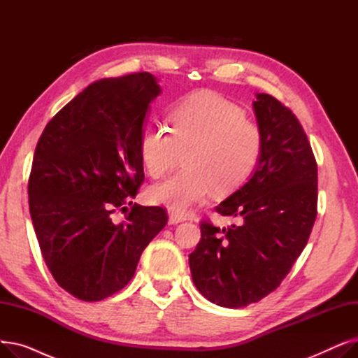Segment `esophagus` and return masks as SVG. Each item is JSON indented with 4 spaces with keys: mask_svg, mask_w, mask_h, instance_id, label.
I'll return each mask as SVG.
<instances>
[{
    "mask_svg": "<svg viewBox=\"0 0 358 358\" xmlns=\"http://www.w3.org/2000/svg\"><path fill=\"white\" fill-rule=\"evenodd\" d=\"M184 220H187V217H185L184 215H181V213L171 212V213L168 215V223H169V224H177V223H181V222H184Z\"/></svg>",
    "mask_w": 358,
    "mask_h": 358,
    "instance_id": "1",
    "label": "esophagus"
}]
</instances>
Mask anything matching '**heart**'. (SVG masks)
<instances>
[{"instance_id": "1", "label": "heart", "mask_w": 358, "mask_h": 358, "mask_svg": "<svg viewBox=\"0 0 358 358\" xmlns=\"http://www.w3.org/2000/svg\"><path fill=\"white\" fill-rule=\"evenodd\" d=\"M182 152L184 169L148 192L150 203L177 213L201 204L213 187L228 193L245 181L259 158L261 135L239 106L213 91H197L169 113V131L148 127L139 141L152 178L165 177Z\"/></svg>"}]
</instances>
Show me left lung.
Here are the masks:
<instances>
[{"instance_id": "obj_1", "label": "left lung", "mask_w": 358, "mask_h": 358, "mask_svg": "<svg viewBox=\"0 0 358 358\" xmlns=\"http://www.w3.org/2000/svg\"><path fill=\"white\" fill-rule=\"evenodd\" d=\"M261 152L251 178L216 212L231 228L201 222L190 254L197 290L212 303L243 308L274 292L306 247L316 219L317 166L302 124L270 94L252 103Z\"/></svg>"}]
</instances>
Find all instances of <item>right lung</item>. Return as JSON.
<instances>
[{
	"mask_svg": "<svg viewBox=\"0 0 358 358\" xmlns=\"http://www.w3.org/2000/svg\"><path fill=\"white\" fill-rule=\"evenodd\" d=\"M161 94L149 72L90 84L45 127L29 178V206L48 268L62 289L97 302L123 289L166 224L162 208L131 204L145 180L139 141ZM132 206L127 220L110 213Z\"/></svg>",
	"mask_w": 358,
	"mask_h": 358,
	"instance_id": "obj_1",
	"label": "right lung"
}]
</instances>
